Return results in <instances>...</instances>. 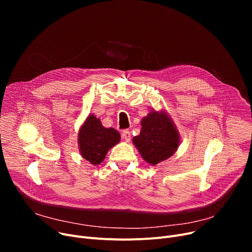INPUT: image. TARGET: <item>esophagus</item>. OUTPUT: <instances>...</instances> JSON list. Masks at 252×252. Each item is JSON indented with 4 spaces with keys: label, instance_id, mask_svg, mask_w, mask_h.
Wrapping results in <instances>:
<instances>
[{
    "label": "esophagus",
    "instance_id": "esophagus-1",
    "mask_svg": "<svg viewBox=\"0 0 252 252\" xmlns=\"http://www.w3.org/2000/svg\"><path fill=\"white\" fill-rule=\"evenodd\" d=\"M122 136H123V139H124L126 142H129V141H130V133H129V130H127V129L124 130Z\"/></svg>",
    "mask_w": 252,
    "mask_h": 252
}]
</instances>
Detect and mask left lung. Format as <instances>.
Masks as SVG:
<instances>
[{"instance_id":"1","label":"left lung","mask_w":252,"mask_h":252,"mask_svg":"<svg viewBox=\"0 0 252 252\" xmlns=\"http://www.w3.org/2000/svg\"><path fill=\"white\" fill-rule=\"evenodd\" d=\"M140 135L133 144L143 159L156 165L173 156L181 144L179 130L165 109L150 110L141 121Z\"/></svg>"}]
</instances>
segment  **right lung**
<instances>
[{"label":"right lung","mask_w":252,"mask_h":252,"mask_svg":"<svg viewBox=\"0 0 252 252\" xmlns=\"http://www.w3.org/2000/svg\"><path fill=\"white\" fill-rule=\"evenodd\" d=\"M121 141V134L113 127H105L94 114H89L77 133L78 150L83 158L94 165L100 164Z\"/></svg>","instance_id":"obj_1"}]
</instances>
